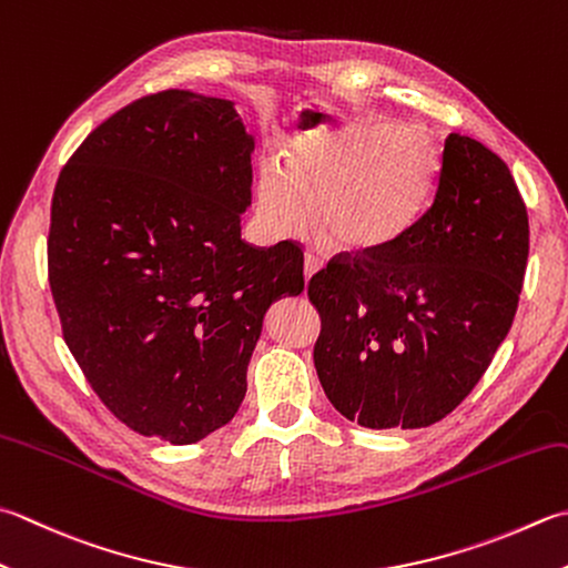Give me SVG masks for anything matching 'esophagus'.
<instances>
[{"instance_id": "obj_1", "label": "esophagus", "mask_w": 568, "mask_h": 568, "mask_svg": "<svg viewBox=\"0 0 568 568\" xmlns=\"http://www.w3.org/2000/svg\"><path fill=\"white\" fill-rule=\"evenodd\" d=\"M322 265H325V263H322L320 255L313 253V251H307L305 253V281H310V277H313L322 268Z\"/></svg>"}]
</instances>
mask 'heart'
<instances>
[{
    "instance_id": "1",
    "label": "heart",
    "mask_w": 568,
    "mask_h": 568,
    "mask_svg": "<svg viewBox=\"0 0 568 568\" xmlns=\"http://www.w3.org/2000/svg\"><path fill=\"white\" fill-rule=\"evenodd\" d=\"M436 184L430 144L396 122L344 132L295 148L283 170L265 164L258 211L275 236L307 221L344 251L376 253L404 239Z\"/></svg>"
}]
</instances>
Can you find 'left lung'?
Masks as SVG:
<instances>
[{"instance_id":"8db88e82","label":"left lung","mask_w":568,"mask_h":568,"mask_svg":"<svg viewBox=\"0 0 568 568\" xmlns=\"http://www.w3.org/2000/svg\"><path fill=\"white\" fill-rule=\"evenodd\" d=\"M527 255V206L509 166L450 132L436 194L406 236L339 253L310 277L322 320L313 359L332 406L364 428L446 418L513 327Z\"/></svg>"}]
</instances>
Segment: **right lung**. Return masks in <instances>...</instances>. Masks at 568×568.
Returning <instances> with one entry per match:
<instances>
[{
	"label": "right lung",
	"mask_w": 568,
	"mask_h": 568,
	"mask_svg": "<svg viewBox=\"0 0 568 568\" xmlns=\"http://www.w3.org/2000/svg\"><path fill=\"white\" fill-rule=\"evenodd\" d=\"M253 138L231 100L144 95L88 135L51 199L63 339L110 414L189 446L246 396L263 315L305 287L295 241L241 239Z\"/></svg>",
	"instance_id": "right-lung-1"
}]
</instances>
